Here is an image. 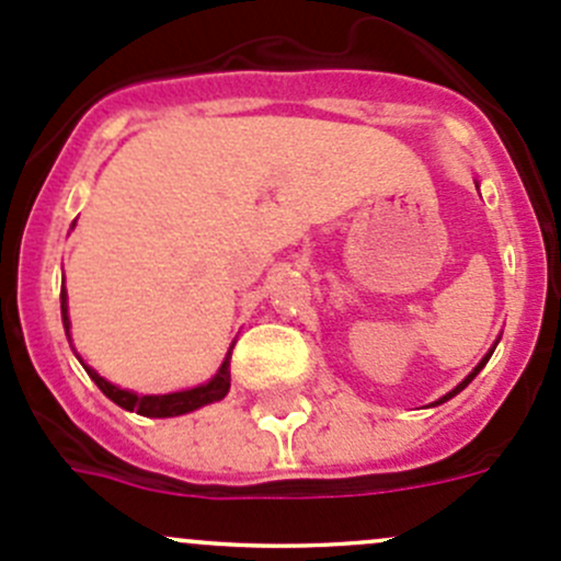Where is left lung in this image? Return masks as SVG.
<instances>
[{
  "mask_svg": "<svg viewBox=\"0 0 561 561\" xmlns=\"http://www.w3.org/2000/svg\"><path fill=\"white\" fill-rule=\"evenodd\" d=\"M496 342H500V339H496ZM494 347H496V344H494ZM494 347H491V350H489V353H485V358H483V360H480V364H478V366H474V369H472V371H469V375H467V377H463V380H461V382H458V386H456L454 390H450V393H445V396H443V399H439V401H434V404H443V401L454 399V396H456V393H461V390H463V388H467V386H469V382H472V380H474V377H478V371H480V369H483V366H485V364H489V358H491V353H494Z\"/></svg>",
  "mask_w": 561,
  "mask_h": 561,
  "instance_id": "1",
  "label": "left lung"
}]
</instances>
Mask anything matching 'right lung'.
<instances>
[{
	"instance_id": "obj_1",
	"label": "right lung",
	"mask_w": 561,
	"mask_h": 561,
	"mask_svg": "<svg viewBox=\"0 0 561 561\" xmlns=\"http://www.w3.org/2000/svg\"><path fill=\"white\" fill-rule=\"evenodd\" d=\"M61 322H65V331H67V336H70V317H67V293L65 290H61ZM83 369H87V375L98 382V388L103 390L113 404L124 407V410H129V412H138V415H146V417L186 415V412L201 410V407L225 399L230 390V353H228V358L222 360V366H219L217 375H214L208 382H203V386L190 388V390H175V393H160V396H138V393H133V390H124V388L113 386V382H107L105 377H100L98 371L92 369V366L83 364Z\"/></svg>"
}]
</instances>
